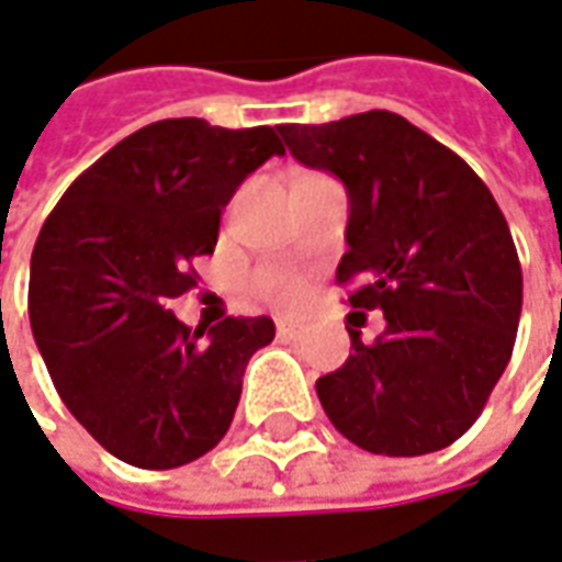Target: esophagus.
I'll return each instance as SVG.
<instances>
[{
	"label": "esophagus",
	"instance_id": "1",
	"mask_svg": "<svg viewBox=\"0 0 562 562\" xmlns=\"http://www.w3.org/2000/svg\"><path fill=\"white\" fill-rule=\"evenodd\" d=\"M304 326H297V323H292V319H280L277 323V335H280L282 341H301L304 338Z\"/></svg>",
	"mask_w": 562,
	"mask_h": 562
}]
</instances>
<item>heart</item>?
<instances>
[{
  "mask_svg": "<svg viewBox=\"0 0 562 562\" xmlns=\"http://www.w3.org/2000/svg\"><path fill=\"white\" fill-rule=\"evenodd\" d=\"M258 292L270 301H280V304H292L301 297V280L292 273H282V270H267L258 277Z\"/></svg>",
  "mask_w": 562,
  "mask_h": 562,
  "instance_id": "b5f03b06",
  "label": "heart"
}]
</instances>
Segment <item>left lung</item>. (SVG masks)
<instances>
[{"label":"left lung","instance_id":"left-lung-1","mask_svg":"<svg viewBox=\"0 0 562 562\" xmlns=\"http://www.w3.org/2000/svg\"><path fill=\"white\" fill-rule=\"evenodd\" d=\"M307 169L347 190L338 282L350 307L384 311V331L316 381L338 434L366 452L427 456L480 418L507 369L522 270L507 221L476 171L409 120L369 110L323 125H280Z\"/></svg>","mask_w":562,"mask_h":562}]
</instances>
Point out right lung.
Instances as JSON below:
<instances>
[{
	"label": "right lung",
	"instance_id": "1",
	"mask_svg": "<svg viewBox=\"0 0 562 562\" xmlns=\"http://www.w3.org/2000/svg\"><path fill=\"white\" fill-rule=\"evenodd\" d=\"M277 128L162 120L106 150L60 196L30 261V326L72 418L147 471L196 461L227 434L270 316L184 326L171 297L196 285L221 212L270 156Z\"/></svg>",
	"mask_w": 562,
	"mask_h": 562
}]
</instances>
